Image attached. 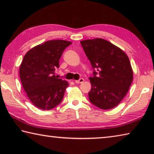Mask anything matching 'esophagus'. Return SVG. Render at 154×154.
<instances>
[{"label": "esophagus", "mask_w": 154, "mask_h": 154, "mask_svg": "<svg viewBox=\"0 0 154 154\" xmlns=\"http://www.w3.org/2000/svg\"><path fill=\"white\" fill-rule=\"evenodd\" d=\"M84 82V79H83V78H81L79 80H75V83H82Z\"/></svg>", "instance_id": "obj_1"}]
</instances>
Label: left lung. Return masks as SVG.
Wrapping results in <instances>:
<instances>
[{
	"label": "left lung",
	"mask_w": 154,
	"mask_h": 154,
	"mask_svg": "<svg viewBox=\"0 0 154 154\" xmlns=\"http://www.w3.org/2000/svg\"><path fill=\"white\" fill-rule=\"evenodd\" d=\"M92 64L94 76L89 78L92 88L90 102L101 109H111L120 103L133 79L128 57L118 47L100 38L80 41Z\"/></svg>",
	"instance_id": "obj_1"
}]
</instances>
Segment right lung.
Segmentation results:
<instances>
[{
	"mask_svg": "<svg viewBox=\"0 0 154 154\" xmlns=\"http://www.w3.org/2000/svg\"><path fill=\"white\" fill-rule=\"evenodd\" d=\"M72 43L50 40L34 47L25 54L20 66L23 88L30 102L43 110L58 105L69 83L55 75L62 53Z\"/></svg>",
	"mask_w": 154,
	"mask_h": 154,
	"instance_id": "right-lung-1",
	"label": "right lung"
}]
</instances>
